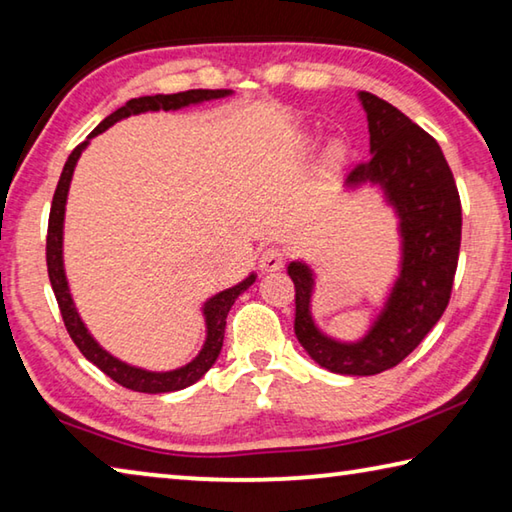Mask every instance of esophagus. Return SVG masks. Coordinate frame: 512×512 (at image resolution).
<instances>
[{
	"instance_id": "esophagus-1",
	"label": "esophagus",
	"mask_w": 512,
	"mask_h": 512,
	"mask_svg": "<svg viewBox=\"0 0 512 512\" xmlns=\"http://www.w3.org/2000/svg\"><path fill=\"white\" fill-rule=\"evenodd\" d=\"M284 259L287 257L280 248H266L259 255V266H262V271H277V268L284 266Z\"/></svg>"
}]
</instances>
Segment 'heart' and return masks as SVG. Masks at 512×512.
<instances>
[{
	"label": "heart",
	"mask_w": 512,
	"mask_h": 512,
	"mask_svg": "<svg viewBox=\"0 0 512 512\" xmlns=\"http://www.w3.org/2000/svg\"><path fill=\"white\" fill-rule=\"evenodd\" d=\"M343 155H345V149L341 144H336V146H332V151H329V160L339 162V160H343Z\"/></svg>",
	"instance_id": "b5f03b06"
}]
</instances>
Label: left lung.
Masks as SVG:
<instances>
[{
    "label": "left lung",
    "instance_id": "8db88e82",
    "mask_svg": "<svg viewBox=\"0 0 512 512\" xmlns=\"http://www.w3.org/2000/svg\"><path fill=\"white\" fill-rule=\"evenodd\" d=\"M368 115L370 151L348 185H381L400 216L402 271L370 332L357 343L329 339L311 318L314 273L289 264L296 287V336L302 348L339 375H377L418 348L447 309L461 250V196L438 142L391 103L359 92Z\"/></svg>",
    "mask_w": 512,
    "mask_h": 512
}]
</instances>
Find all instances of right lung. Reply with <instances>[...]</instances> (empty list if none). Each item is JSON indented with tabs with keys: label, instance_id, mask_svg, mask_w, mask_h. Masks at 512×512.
<instances>
[{
	"label": "right lung",
	"instance_id": "right-lung-1",
	"mask_svg": "<svg viewBox=\"0 0 512 512\" xmlns=\"http://www.w3.org/2000/svg\"><path fill=\"white\" fill-rule=\"evenodd\" d=\"M228 94H230V90H187V92H178V94H155V97L131 99V101H126V106H121L119 110H115L112 115L103 119L101 124L94 128L90 137L103 133L106 128L115 124V121L131 117V115H140V112L178 110V108L192 106V103L228 97ZM85 146H88V140L81 142L72 153H69L63 173H60L58 187L54 192V201H51L49 228H47V273H49L51 289H54V293H56V300H58L60 314H63L65 327H67L69 336H72V341L76 343V348L81 350L83 357L92 361L101 372H106V375L112 381H117L119 386L131 388V391H137V393L180 391V388L192 386L194 381L201 379L205 372L212 368L216 357H219L221 345H223V334H225V318H228V311L232 305H235V300L250 287V284L255 282V273L248 275L244 282L237 284V287L216 293L214 298L205 302L203 314H205V325H207V339H205L203 350L198 352V357L194 361H189L187 366L178 368V370H169V372H149V370L128 366V363L112 357V354H108L97 341L92 339L88 329H85L79 311H76L74 302H72V296H69L67 277H65V268H63L65 203H67V192H69V183H72L76 160L81 158Z\"/></svg>",
	"mask_w": 512,
	"mask_h": 512
}]
</instances>
